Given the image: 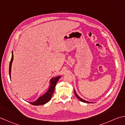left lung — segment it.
I'll return each instance as SVG.
<instances>
[{
  "instance_id": "left-lung-1",
  "label": "left lung",
  "mask_w": 125,
  "mask_h": 125,
  "mask_svg": "<svg viewBox=\"0 0 125 125\" xmlns=\"http://www.w3.org/2000/svg\"><path fill=\"white\" fill-rule=\"evenodd\" d=\"M74 94H75V95L76 96V97H77V98H78L79 100H80V101H81V102H84V103H91V102H88V101H85V100H84V99H82L81 98H80V97H79L78 96V94H76V93L75 92V90H74Z\"/></svg>"
}]
</instances>
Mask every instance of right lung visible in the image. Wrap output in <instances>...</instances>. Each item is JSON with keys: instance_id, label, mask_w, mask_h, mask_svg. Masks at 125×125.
I'll use <instances>...</instances> for the list:
<instances>
[{"instance_id": "add662e5", "label": "right lung", "mask_w": 125, "mask_h": 125, "mask_svg": "<svg viewBox=\"0 0 125 125\" xmlns=\"http://www.w3.org/2000/svg\"><path fill=\"white\" fill-rule=\"evenodd\" d=\"M13 59V51L12 52V57H11V59L10 62V65H9V76H10V78H11V65H12V63ZM61 76H56L55 78H52V79L50 81V86L49 87L48 90H47V92L44 94L42 96H40L38 98L37 100L34 102H30L31 104L34 105H43L47 103L51 100V97L55 91V86L57 83L58 82L59 79H60Z\"/></svg>"}]
</instances>
